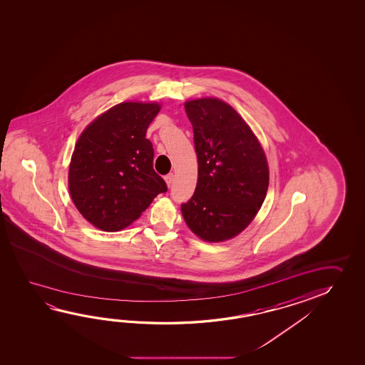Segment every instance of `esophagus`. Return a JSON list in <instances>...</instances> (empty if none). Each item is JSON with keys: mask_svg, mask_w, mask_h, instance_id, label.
<instances>
[{"mask_svg": "<svg viewBox=\"0 0 365 365\" xmlns=\"http://www.w3.org/2000/svg\"><path fill=\"white\" fill-rule=\"evenodd\" d=\"M174 180V174L173 173H169L168 175H165V182H167L168 187H170L172 185V183H173Z\"/></svg>", "mask_w": 365, "mask_h": 365, "instance_id": "obj_1", "label": "esophagus"}]
</instances>
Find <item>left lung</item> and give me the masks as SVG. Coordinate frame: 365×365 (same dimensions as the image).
<instances>
[{"label":"left lung","mask_w":365,"mask_h":365,"mask_svg":"<svg viewBox=\"0 0 365 365\" xmlns=\"http://www.w3.org/2000/svg\"><path fill=\"white\" fill-rule=\"evenodd\" d=\"M185 108L193 127L198 178L182 214L201 240H230L250 225L264 201L266 155L250 125L227 103L202 98Z\"/></svg>","instance_id":"8db88e82"}]
</instances>
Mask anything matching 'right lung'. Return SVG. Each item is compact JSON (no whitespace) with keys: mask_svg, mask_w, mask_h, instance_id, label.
<instances>
[{"mask_svg":"<svg viewBox=\"0 0 365 365\" xmlns=\"http://www.w3.org/2000/svg\"><path fill=\"white\" fill-rule=\"evenodd\" d=\"M159 110L156 103H120L80 135L68 169V190L80 214L94 227L122 230L168 191L153 168V144L145 138Z\"/></svg>","mask_w":365,"mask_h":365,"instance_id":"1","label":"right lung"}]
</instances>
